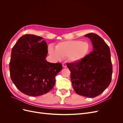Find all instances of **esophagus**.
I'll list each match as a JSON object with an SVG mask.
<instances>
[{
	"instance_id": "obj_1",
	"label": "esophagus",
	"mask_w": 123,
	"mask_h": 123,
	"mask_svg": "<svg viewBox=\"0 0 123 123\" xmlns=\"http://www.w3.org/2000/svg\"><path fill=\"white\" fill-rule=\"evenodd\" d=\"M62 67L64 68H66L67 67V65H66V64H65V63H62Z\"/></svg>"
}]
</instances>
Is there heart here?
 Returning a JSON list of instances; mask_svg holds the SVG:
<instances>
[{
	"label": "heart",
	"instance_id": "obj_1",
	"mask_svg": "<svg viewBox=\"0 0 123 123\" xmlns=\"http://www.w3.org/2000/svg\"><path fill=\"white\" fill-rule=\"evenodd\" d=\"M55 49L50 46L48 50L50 54L56 59L68 57L70 61L75 62L85 56L89 50V44L86 42L79 40H68L58 43Z\"/></svg>",
	"mask_w": 123,
	"mask_h": 123
}]
</instances>
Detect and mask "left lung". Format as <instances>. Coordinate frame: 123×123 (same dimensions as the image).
<instances>
[{"mask_svg":"<svg viewBox=\"0 0 123 123\" xmlns=\"http://www.w3.org/2000/svg\"><path fill=\"white\" fill-rule=\"evenodd\" d=\"M91 40L93 50L75 62L68 63L72 86L77 94L95 98L109 86L112 65L109 46L95 33L85 35Z\"/></svg>","mask_w":123,"mask_h":123,"instance_id":"1","label":"left lung"}]
</instances>
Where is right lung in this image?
<instances>
[{
	"mask_svg": "<svg viewBox=\"0 0 123 123\" xmlns=\"http://www.w3.org/2000/svg\"><path fill=\"white\" fill-rule=\"evenodd\" d=\"M43 37L25 34L18 40L11 52L9 68L11 80L25 94L42 95L55 84V76L62 69L61 63L46 60L48 47Z\"/></svg>",
	"mask_w": 123,
	"mask_h": 123,
	"instance_id": "1",
	"label": "right lung"
}]
</instances>
